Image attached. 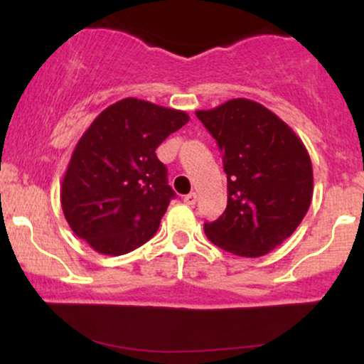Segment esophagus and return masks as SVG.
<instances>
[{
	"instance_id": "esophagus-1",
	"label": "esophagus",
	"mask_w": 364,
	"mask_h": 364,
	"mask_svg": "<svg viewBox=\"0 0 364 364\" xmlns=\"http://www.w3.org/2000/svg\"><path fill=\"white\" fill-rule=\"evenodd\" d=\"M183 202H185L186 205H195V202H196V193H195V191H193V193L185 195V198H183Z\"/></svg>"
}]
</instances>
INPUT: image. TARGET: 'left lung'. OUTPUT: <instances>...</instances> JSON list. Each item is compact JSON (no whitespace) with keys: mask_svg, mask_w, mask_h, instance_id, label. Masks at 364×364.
<instances>
[{"mask_svg":"<svg viewBox=\"0 0 364 364\" xmlns=\"http://www.w3.org/2000/svg\"><path fill=\"white\" fill-rule=\"evenodd\" d=\"M195 114L224 152L228 174V207L203 225L207 237L237 257L272 252L310 208L313 168L306 147L289 124L250 99Z\"/></svg>","mask_w":364,"mask_h":364,"instance_id":"1","label":"left lung"}]
</instances>
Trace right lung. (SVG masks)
I'll return each instance as SVG.
<instances>
[{
    "instance_id": "1",
    "label": "right lung",
    "mask_w": 364,
    "mask_h": 364,
    "mask_svg": "<svg viewBox=\"0 0 364 364\" xmlns=\"http://www.w3.org/2000/svg\"><path fill=\"white\" fill-rule=\"evenodd\" d=\"M188 121L185 111L127 97L85 129L63 176L61 208L92 250L118 257L156 235L174 196L156 149Z\"/></svg>"
}]
</instances>
